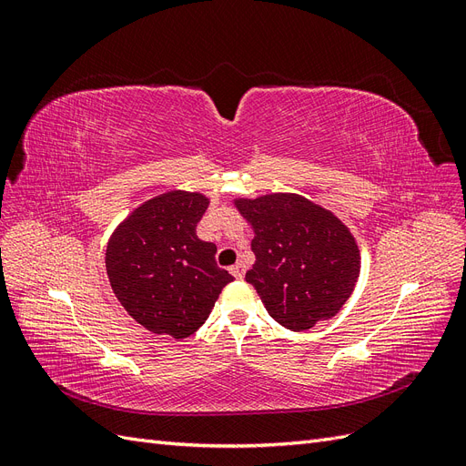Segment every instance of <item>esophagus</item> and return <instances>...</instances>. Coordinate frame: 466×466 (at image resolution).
<instances>
[{"label": "esophagus", "mask_w": 466, "mask_h": 466, "mask_svg": "<svg viewBox=\"0 0 466 466\" xmlns=\"http://www.w3.org/2000/svg\"><path fill=\"white\" fill-rule=\"evenodd\" d=\"M229 272H231L237 279H241V278L245 276V264H243V262H237V264H233V266L229 268Z\"/></svg>", "instance_id": "34e87169"}]
</instances>
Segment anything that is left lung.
<instances>
[{"label": "left lung", "instance_id": "1", "mask_svg": "<svg viewBox=\"0 0 466 466\" xmlns=\"http://www.w3.org/2000/svg\"><path fill=\"white\" fill-rule=\"evenodd\" d=\"M235 206L255 229L257 262L245 279L270 317L299 332L340 311L360 276V248L346 225L298 194L238 198Z\"/></svg>", "mask_w": 466, "mask_h": 466}]
</instances>
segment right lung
Returning a JSON list of instances; mask_svg holds the SVG:
<instances>
[{
  "label": "right lung",
  "mask_w": 466,
  "mask_h": 466,
  "mask_svg": "<svg viewBox=\"0 0 466 466\" xmlns=\"http://www.w3.org/2000/svg\"><path fill=\"white\" fill-rule=\"evenodd\" d=\"M209 200L173 190L124 219L106 247L110 288L128 315L153 334L198 330L233 276L216 264V245L196 235Z\"/></svg>",
  "instance_id": "right-lung-1"
}]
</instances>
